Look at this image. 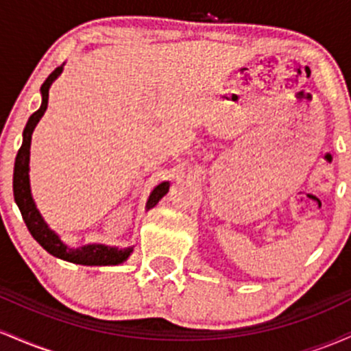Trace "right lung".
Returning <instances> with one entry per match:
<instances>
[{"mask_svg":"<svg viewBox=\"0 0 351 351\" xmlns=\"http://www.w3.org/2000/svg\"><path fill=\"white\" fill-rule=\"evenodd\" d=\"M60 72H62V66L56 67L51 72L49 77L44 80L41 86V95L43 102L41 107L34 112L33 115L27 120L26 127L23 132V145L19 148L18 155H16L14 162V175H13V191H14V201L18 204L19 211H21L24 223H26L27 229H29L31 236L38 241L39 244L46 249L47 252L52 254L54 257L67 261V263L74 264H82V265H117L122 264L123 261L128 259L134 247L127 249H119V247H110V245L104 244H87L82 247L72 249L69 245H66L60 241V237L56 234L52 229L47 226L46 221L43 219L41 213L36 208V203L31 195V186H29V148H31V136L38 125L41 117L44 115L47 108V102H49V87L52 86L56 79L59 77ZM170 183L163 181L158 186L152 191L150 198L147 201V209L156 206L160 199L163 198L168 193Z\"/></svg>","mask_w":351,"mask_h":351,"instance_id":"obj_1","label":"right lung"}]
</instances>
